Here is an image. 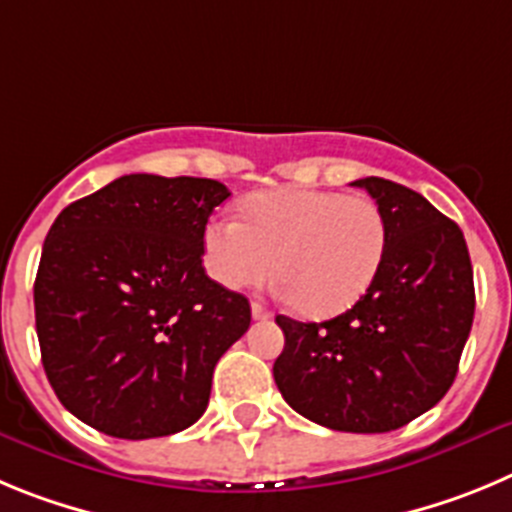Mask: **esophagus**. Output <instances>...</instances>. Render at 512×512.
Returning a JSON list of instances; mask_svg holds the SVG:
<instances>
[{
	"label": "esophagus",
	"instance_id": "obj_1",
	"mask_svg": "<svg viewBox=\"0 0 512 512\" xmlns=\"http://www.w3.org/2000/svg\"><path fill=\"white\" fill-rule=\"evenodd\" d=\"M270 316H273V313L267 311L265 306H262V303H252V319H257V321H262V319H270Z\"/></svg>",
	"mask_w": 512,
	"mask_h": 512
}]
</instances>
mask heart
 Masks as SVG:
<instances>
[{"instance_id": "heart-1", "label": "heart", "mask_w": 512, "mask_h": 512, "mask_svg": "<svg viewBox=\"0 0 512 512\" xmlns=\"http://www.w3.org/2000/svg\"><path fill=\"white\" fill-rule=\"evenodd\" d=\"M388 255V219L367 196L275 188L245 201V222L222 216L204 232V262L224 288L265 285L280 273L290 301L313 319L352 308Z\"/></svg>"}]
</instances>
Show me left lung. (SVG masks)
Wrapping results in <instances>:
<instances>
[{"label":"left lung","instance_id":"8db88e82","mask_svg":"<svg viewBox=\"0 0 512 512\" xmlns=\"http://www.w3.org/2000/svg\"><path fill=\"white\" fill-rule=\"evenodd\" d=\"M388 219L372 288L321 324L275 316L285 347L273 377L285 403L319 426L385 434L434 408L457 377L474 319L467 242L421 193L359 178Z\"/></svg>","mask_w":512,"mask_h":512}]
</instances>
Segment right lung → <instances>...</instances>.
Here are the masks:
<instances>
[{
    "label": "right lung",
    "mask_w": 512,
    "mask_h": 512,
    "mask_svg": "<svg viewBox=\"0 0 512 512\" xmlns=\"http://www.w3.org/2000/svg\"><path fill=\"white\" fill-rule=\"evenodd\" d=\"M229 188L132 173L68 204L35 278L43 367L68 411L114 439L178 434L204 416L216 362L250 301L206 275L204 232Z\"/></svg>",
    "instance_id": "1"
}]
</instances>
